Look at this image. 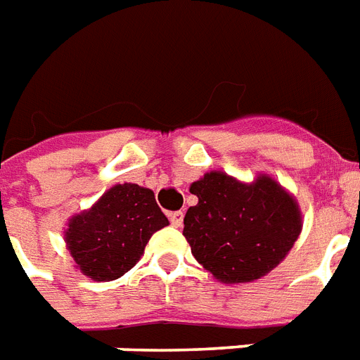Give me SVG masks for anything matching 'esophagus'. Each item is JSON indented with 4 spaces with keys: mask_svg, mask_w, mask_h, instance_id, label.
<instances>
[{
    "mask_svg": "<svg viewBox=\"0 0 360 360\" xmlns=\"http://www.w3.org/2000/svg\"><path fill=\"white\" fill-rule=\"evenodd\" d=\"M183 219H185V213H183V211H174V213H169V222H172V226H175V228H181V226H183Z\"/></svg>",
    "mask_w": 360,
    "mask_h": 360,
    "instance_id": "obj_1",
    "label": "esophagus"
}]
</instances>
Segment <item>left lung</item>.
<instances>
[{
	"instance_id": "left-lung-1",
	"label": "left lung",
	"mask_w": 360,
	"mask_h": 360,
	"mask_svg": "<svg viewBox=\"0 0 360 360\" xmlns=\"http://www.w3.org/2000/svg\"><path fill=\"white\" fill-rule=\"evenodd\" d=\"M191 192L198 203L186 211L183 236L198 262L224 284L265 276L301 233L299 205L267 175L245 185L209 172Z\"/></svg>"
}]
</instances>
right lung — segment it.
<instances>
[{"label": "right lung", "mask_w": 360, "mask_h": 360, "mask_svg": "<svg viewBox=\"0 0 360 360\" xmlns=\"http://www.w3.org/2000/svg\"><path fill=\"white\" fill-rule=\"evenodd\" d=\"M164 226L168 219L153 191L124 183L112 186L89 211L70 219L65 240L82 273L108 282L134 267L147 240Z\"/></svg>", "instance_id": "right-lung-1"}]
</instances>
